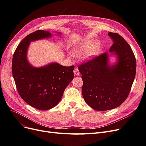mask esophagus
Returning a JSON list of instances; mask_svg holds the SVG:
<instances>
[{
  "label": "esophagus",
  "mask_w": 146,
  "mask_h": 146,
  "mask_svg": "<svg viewBox=\"0 0 146 146\" xmlns=\"http://www.w3.org/2000/svg\"><path fill=\"white\" fill-rule=\"evenodd\" d=\"M73 72H74V74L75 76H79V74H80V72H79V70H78V69L77 68H75L74 69Z\"/></svg>",
  "instance_id": "obj_1"
}]
</instances>
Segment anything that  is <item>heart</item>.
<instances>
[{"instance_id":"heart-1","label":"heart","mask_w":146,"mask_h":146,"mask_svg":"<svg viewBox=\"0 0 146 146\" xmlns=\"http://www.w3.org/2000/svg\"><path fill=\"white\" fill-rule=\"evenodd\" d=\"M99 43L95 41H84L78 44L72 50L73 55L78 57H90L97 52L96 50Z\"/></svg>"}]
</instances>
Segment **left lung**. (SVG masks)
<instances>
[{
  "label": "left lung",
  "instance_id": "obj_1",
  "mask_svg": "<svg viewBox=\"0 0 146 146\" xmlns=\"http://www.w3.org/2000/svg\"><path fill=\"white\" fill-rule=\"evenodd\" d=\"M113 40L110 53L105 52L79 67L83 82L84 100L98 111L112 110L128 97L136 73V60L126 41L117 33H109ZM116 57L111 65L109 58Z\"/></svg>",
  "mask_w": 146,
  "mask_h": 146
}]
</instances>
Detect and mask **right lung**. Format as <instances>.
<instances>
[{
  "label": "right lung",
  "mask_w": 146,
  "mask_h": 146,
  "mask_svg": "<svg viewBox=\"0 0 146 146\" xmlns=\"http://www.w3.org/2000/svg\"><path fill=\"white\" fill-rule=\"evenodd\" d=\"M51 36L52 34L44 30L29 34L21 41L12 58V74L19 94L27 104L41 111L50 110L60 102L74 78V66L66 67L54 62L35 67L28 61L30 42Z\"/></svg>",
  "instance_id": "add662e5"
}]
</instances>
